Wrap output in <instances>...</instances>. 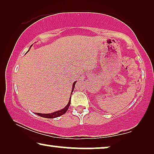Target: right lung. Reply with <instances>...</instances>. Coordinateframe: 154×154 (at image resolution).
Listing matches in <instances>:
<instances>
[{
	"instance_id": "1",
	"label": "right lung",
	"mask_w": 154,
	"mask_h": 154,
	"mask_svg": "<svg viewBox=\"0 0 154 154\" xmlns=\"http://www.w3.org/2000/svg\"><path fill=\"white\" fill-rule=\"evenodd\" d=\"M75 83H76V81H75L73 84L72 90H71V94H72V92L73 91V89H74V88H75ZM70 104H71V97H70V100H69V102L68 104H67L66 106H65L64 109H61V110H59L57 111H56V112H53L52 113H37L36 114L38 116H39L46 118V119H54V118L59 117V116H60L64 114V113L67 111V110H68L69 107V106H70Z\"/></svg>"
}]
</instances>
